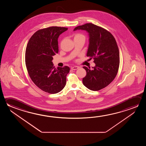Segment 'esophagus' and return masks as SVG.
Here are the masks:
<instances>
[{
  "label": "esophagus",
  "mask_w": 146,
  "mask_h": 146,
  "mask_svg": "<svg viewBox=\"0 0 146 146\" xmlns=\"http://www.w3.org/2000/svg\"><path fill=\"white\" fill-rule=\"evenodd\" d=\"M79 67L78 66H73V67H71V69L73 70H76L78 69Z\"/></svg>",
  "instance_id": "obj_1"
}]
</instances>
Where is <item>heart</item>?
<instances>
[{
	"label": "heart",
	"instance_id": "b5f03b06",
	"mask_svg": "<svg viewBox=\"0 0 146 146\" xmlns=\"http://www.w3.org/2000/svg\"><path fill=\"white\" fill-rule=\"evenodd\" d=\"M85 38V36L84 35L80 34H77L74 36V38Z\"/></svg>",
	"mask_w": 146,
	"mask_h": 146
}]
</instances>
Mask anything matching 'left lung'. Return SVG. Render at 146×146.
Here are the masks:
<instances>
[{
    "mask_svg": "<svg viewBox=\"0 0 146 146\" xmlns=\"http://www.w3.org/2000/svg\"><path fill=\"white\" fill-rule=\"evenodd\" d=\"M86 31L89 35L86 55L93 59L95 66L83 67L86 75L83 78L84 86L92 91H97L108 86L115 79L119 65V50L114 36L110 32L91 23L77 27Z\"/></svg>",
    "mask_w": 146,
    "mask_h": 146,
    "instance_id": "left-lung-1",
    "label": "left lung"
}]
</instances>
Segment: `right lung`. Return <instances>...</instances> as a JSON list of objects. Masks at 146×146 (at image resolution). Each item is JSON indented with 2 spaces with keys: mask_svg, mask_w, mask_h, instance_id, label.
Returning a JSON list of instances; mask_svg holds the SVG:
<instances>
[{
  "mask_svg": "<svg viewBox=\"0 0 146 146\" xmlns=\"http://www.w3.org/2000/svg\"><path fill=\"white\" fill-rule=\"evenodd\" d=\"M67 29L58 27L41 29L31 36L27 45L25 60L29 77L38 88L48 93H58L66 84L69 67L56 69L52 60L58 52V36Z\"/></svg>",
  "mask_w": 146,
  "mask_h": 146,
  "instance_id": "add662e5",
  "label": "right lung"
}]
</instances>
